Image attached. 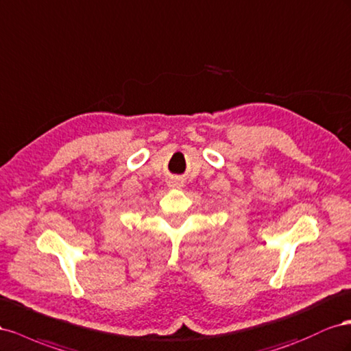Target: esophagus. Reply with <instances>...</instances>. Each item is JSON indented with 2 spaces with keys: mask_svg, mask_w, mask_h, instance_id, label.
Here are the masks:
<instances>
[{
  "mask_svg": "<svg viewBox=\"0 0 351 351\" xmlns=\"http://www.w3.org/2000/svg\"><path fill=\"white\" fill-rule=\"evenodd\" d=\"M179 185H181V184H179V182L176 181V179H175V181L170 182V186H179Z\"/></svg>",
  "mask_w": 351,
  "mask_h": 351,
  "instance_id": "esophagus-1",
  "label": "esophagus"
}]
</instances>
